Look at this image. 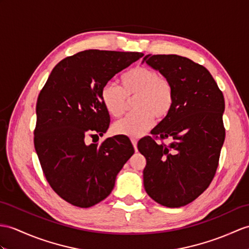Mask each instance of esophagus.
<instances>
[{
  "label": "esophagus",
  "mask_w": 249,
  "mask_h": 249,
  "mask_svg": "<svg viewBox=\"0 0 249 249\" xmlns=\"http://www.w3.org/2000/svg\"><path fill=\"white\" fill-rule=\"evenodd\" d=\"M131 143H132V145H134V147H135V151H138V148H137L138 140H137V139H135V138H131Z\"/></svg>",
  "instance_id": "34e87169"
}]
</instances>
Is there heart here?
<instances>
[{"mask_svg": "<svg viewBox=\"0 0 249 249\" xmlns=\"http://www.w3.org/2000/svg\"><path fill=\"white\" fill-rule=\"evenodd\" d=\"M121 86L112 82L104 85L101 100L112 118L123 115L126 98L136 96L134 112L112 126L115 135L140 137L154 123L155 117L165 118L174 105V89L163 75L146 67H137L125 72L120 78Z\"/></svg>", "mask_w": 249, "mask_h": 249, "instance_id": "obj_1", "label": "heart"}]
</instances>
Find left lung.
<instances>
[{"instance_id": "obj_1", "label": "left lung", "mask_w": 249, "mask_h": 249, "mask_svg": "<svg viewBox=\"0 0 249 249\" xmlns=\"http://www.w3.org/2000/svg\"><path fill=\"white\" fill-rule=\"evenodd\" d=\"M146 62L170 80L174 89L171 112L141 140L146 159L143 183L158 204L186 206L209 187L225 140V101L212 75L203 66L178 55H146ZM156 138H170L167 146Z\"/></svg>"}]
</instances>
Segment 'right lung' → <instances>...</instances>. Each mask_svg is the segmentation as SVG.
I'll list each match as a JSON object with an SVG mask.
<instances>
[{
	"label": "right lung",
	"mask_w": 249,
	"mask_h": 249,
	"mask_svg": "<svg viewBox=\"0 0 249 249\" xmlns=\"http://www.w3.org/2000/svg\"><path fill=\"white\" fill-rule=\"evenodd\" d=\"M143 56L136 52L87 50L67 57L51 72L37 100L35 149L46 180L62 199L89 208L111 193L115 178L135 153L126 138L101 145L110 117L101 91L115 74Z\"/></svg>",
	"instance_id": "add662e5"
}]
</instances>
